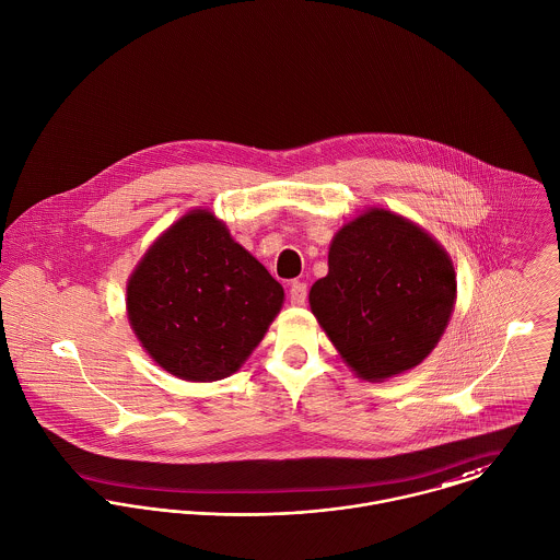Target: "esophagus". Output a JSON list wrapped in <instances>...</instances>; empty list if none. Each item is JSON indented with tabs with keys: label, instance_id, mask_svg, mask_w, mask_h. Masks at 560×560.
I'll use <instances>...</instances> for the list:
<instances>
[{
	"label": "esophagus",
	"instance_id": "esophagus-1",
	"mask_svg": "<svg viewBox=\"0 0 560 560\" xmlns=\"http://www.w3.org/2000/svg\"><path fill=\"white\" fill-rule=\"evenodd\" d=\"M290 303L294 307H303L307 303V285L301 283V281H294L290 285Z\"/></svg>",
	"mask_w": 560,
	"mask_h": 560
}]
</instances>
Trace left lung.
<instances>
[{
  "label": "left lung",
  "mask_w": 560,
  "mask_h": 560,
  "mask_svg": "<svg viewBox=\"0 0 560 560\" xmlns=\"http://www.w3.org/2000/svg\"><path fill=\"white\" fill-rule=\"evenodd\" d=\"M451 255L419 223L365 208L328 247V275L310 290L311 313L361 380L386 382L421 365L455 310Z\"/></svg>",
  "instance_id": "obj_1"
}]
</instances>
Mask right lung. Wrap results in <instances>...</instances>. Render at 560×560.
I'll use <instances>...</instances> for the list:
<instances>
[{
	"label": "right lung",
	"mask_w": 560,
	"mask_h": 560,
	"mask_svg": "<svg viewBox=\"0 0 560 560\" xmlns=\"http://www.w3.org/2000/svg\"><path fill=\"white\" fill-rule=\"evenodd\" d=\"M283 301L281 283L201 206L174 221L126 281V315L141 348L187 382L238 372Z\"/></svg>",
	"instance_id": "add662e5"
}]
</instances>
